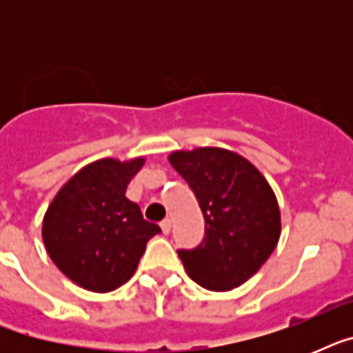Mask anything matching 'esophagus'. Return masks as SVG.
<instances>
[{"instance_id":"esophagus-1","label":"esophagus","mask_w":353,"mask_h":353,"mask_svg":"<svg viewBox=\"0 0 353 353\" xmlns=\"http://www.w3.org/2000/svg\"><path fill=\"white\" fill-rule=\"evenodd\" d=\"M170 229H172V221L170 220L161 221V231H163V234H170Z\"/></svg>"}]
</instances>
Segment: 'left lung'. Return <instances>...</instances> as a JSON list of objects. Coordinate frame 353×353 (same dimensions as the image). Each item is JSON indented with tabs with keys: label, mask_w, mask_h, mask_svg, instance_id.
I'll return each instance as SVG.
<instances>
[{
	"label": "left lung",
	"mask_w": 353,
	"mask_h": 353,
	"mask_svg": "<svg viewBox=\"0 0 353 353\" xmlns=\"http://www.w3.org/2000/svg\"><path fill=\"white\" fill-rule=\"evenodd\" d=\"M174 170L188 183L205 218L194 249H177L188 276L210 291H229L251 279L280 236V210L263 176L223 148L174 152Z\"/></svg>",
	"instance_id": "obj_1"
}]
</instances>
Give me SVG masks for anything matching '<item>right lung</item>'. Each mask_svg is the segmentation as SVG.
Returning a JSON list of instances; mask_svg holds the SVG:
<instances>
[{
	"label": "right lung",
	"mask_w": 353,
	"mask_h": 353,
	"mask_svg": "<svg viewBox=\"0 0 353 353\" xmlns=\"http://www.w3.org/2000/svg\"><path fill=\"white\" fill-rule=\"evenodd\" d=\"M144 159H101L77 172L52 199L41 236L49 256L74 284L97 293L132 279L146 243L161 229L126 198Z\"/></svg>",
	"instance_id": "add662e5"
}]
</instances>
